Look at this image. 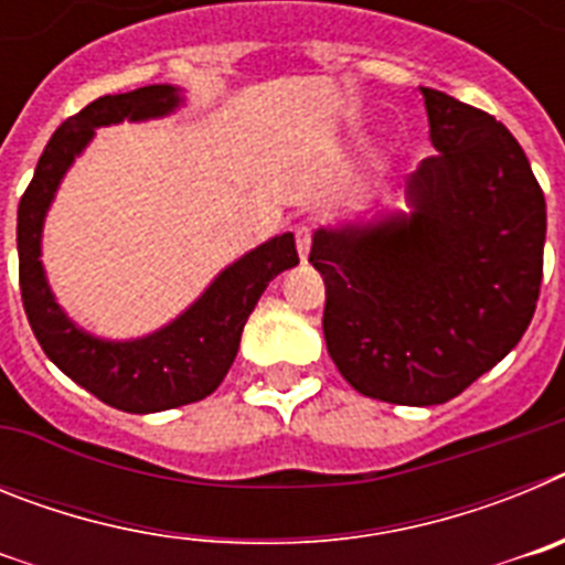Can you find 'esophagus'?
<instances>
[{
	"label": "esophagus",
	"instance_id": "obj_1",
	"mask_svg": "<svg viewBox=\"0 0 565 565\" xmlns=\"http://www.w3.org/2000/svg\"><path fill=\"white\" fill-rule=\"evenodd\" d=\"M294 234H297V252H299V257L306 259L308 257V248H311V228H308V226H297V228H294Z\"/></svg>",
	"mask_w": 565,
	"mask_h": 565
}]
</instances>
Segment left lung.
I'll return each instance as SVG.
<instances>
[{
    "mask_svg": "<svg viewBox=\"0 0 565 565\" xmlns=\"http://www.w3.org/2000/svg\"><path fill=\"white\" fill-rule=\"evenodd\" d=\"M436 154L398 183L407 209L322 226L328 353L362 396L430 407L492 371L532 322L546 201L501 121L424 87Z\"/></svg>",
    "mask_w": 565,
    "mask_h": 565,
    "instance_id": "8db88e82",
    "label": "left lung"
}]
</instances>
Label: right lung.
Returning a JSON list of instances; mask_svg holds the SVG:
<instances>
[{"mask_svg":"<svg viewBox=\"0 0 565 565\" xmlns=\"http://www.w3.org/2000/svg\"><path fill=\"white\" fill-rule=\"evenodd\" d=\"M186 104L181 87H149L104 96L53 132L19 201V288L42 351L84 391L124 413H161L206 398L221 387L239 348L248 313L277 274L299 263L294 234H277L228 263L186 311L147 337L104 339L84 331L58 306L42 263L44 217L64 174L96 138V129L167 118Z\"/></svg>","mask_w":565,"mask_h":565,"instance_id":"obj_1","label":"right lung"}]
</instances>
